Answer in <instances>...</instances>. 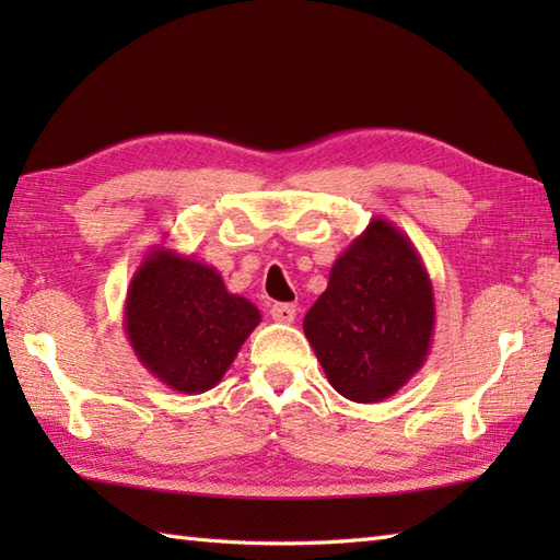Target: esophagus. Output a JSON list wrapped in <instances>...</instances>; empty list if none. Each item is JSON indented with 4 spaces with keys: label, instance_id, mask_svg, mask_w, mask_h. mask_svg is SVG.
I'll use <instances>...</instances> for the list:
<instances>
[{
    "label": "esophagus",
    "instance_id": "34e87169",
    "mask_svg": "<svg viewBox=\"0 0 560 560\" xmlns=\"http://www.w3.org/2000/svg\"><path fill=\"white\" fill-rule=\"evenodd\" d=\"M269 315H271L273 319H277V323H281V325H291L293 319H295V305L277 303V305H271Z\"/></svg>",
    "mask_w": 560,
    "mask_h": 560
}]
</instances>
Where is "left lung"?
<instances>
[{
  "instance_id": "obj_1",
  "label": "left lung",
  "mask_w": 560,
  "mask_h": 560,
  "mask_svg": "<svg viewBox=\"0 0 560 560\" xmlns=\"http://www.w3.org/2000/svg\"><path fill=\"white\" fill-rule=\"evenodd\" d=\"M435 295L409 235L387 219L337 257L303 319L319 365L341 397L375 404L395 395L431 353Z\"/></svg>"
}]
</instances>
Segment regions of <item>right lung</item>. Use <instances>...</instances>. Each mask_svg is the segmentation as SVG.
<instances>
[{"instance_id":"add662e5","label":"right lung","mask_w":560,"mask_h":560,"mask_svg":"<svg viewBox=\"0 0 560 560\" xmlns=\"http://www.w3.org/2000/svg\"><path fill=\"white\" fill-rule=\"evenodd\" d=\"M259 323L257 307L225 289L211 265L161 245L141 259L125 299L137 361L183 395L219 385Z\"/></svg>"}]
</instances>
